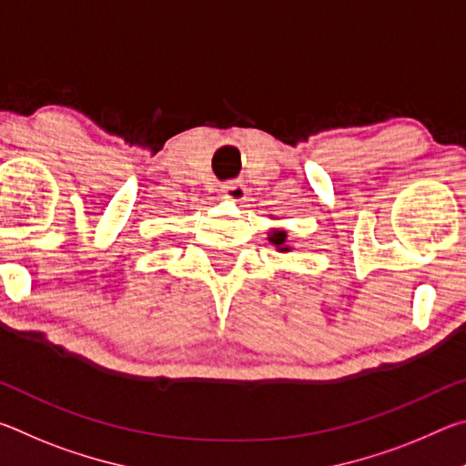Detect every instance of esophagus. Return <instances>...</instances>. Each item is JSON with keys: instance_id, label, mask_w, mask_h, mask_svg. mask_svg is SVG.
Masks as SVG:
<instances>
[{"instance_id": "34e87169", "label": "esophagus", "mask_w": 466, "mask_h": 466, "mask_svg": "<svg viewBox=\"0 0 466 466\" xmlns=\"http://www.w3.org/2000/svg\"><path fill=\"white\" fill-rule=\"evenodd\" d=\"M222 197L228 201L247 199V187H244L242 183H226L222 187Z\"/></svg>"}]
</instances>
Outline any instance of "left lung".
Instances as JSON below:
<instances>
[{
  "instance_id": "left-lung-1",
  "label": "left lung",
  "mask_w": 466,
  "mask_h": 466,
  "mask_svg": "<svg viewBox=\"0 0 466 466\" xmlns=\"http://www.w3.org/2000/svg\"><path fill=\"white\" fill-rule=\"evenodd\" d=\"M269 242L275 244V250H279V252L291 250V247H288V232L281 230V228H273L269 234Z\"/></svg>"
}]
</instances>
